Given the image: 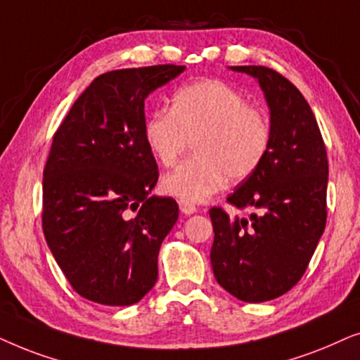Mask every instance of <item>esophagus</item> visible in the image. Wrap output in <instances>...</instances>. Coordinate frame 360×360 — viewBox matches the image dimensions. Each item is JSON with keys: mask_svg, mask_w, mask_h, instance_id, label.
<instances>
[{"mask_svg": "<svg viewBox=\"0 0 360 360\" xmlns=\"http://www.w3.org/2000/svg\"><path fill=\"white\" fill-rule=\"evenodd\" d=\"M179 209H181V212L186 214V215H191V214H194L195 210H198V207H195L194 204L188 202V200H179Z\"/></svg>", "mask_w": 360, "mask_h": 360, "instance_id": "1", "label": "esophagus"}]
</instances>
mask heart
Segmentation results:
<instances>
[{
	"mask_svg": "<svg viewBox=\"0 0 360 360\" xmlns=\"http://www.w3.org/2000/svg\"><path fill=\"white\" fill-rule=\"evenodd\" d=\"M151 155L174 166L195 141V155L167 172L162 188L188 202H204L227 183L250 177L271 145L268 115L220 80H199L177 89L171 108H156L143 124Z\"/></svg>",
	"mask_w": 360,
	"mask_h": 360,
	"instance_id": "obj_1",
	"label": "heart"
}]
</instances>
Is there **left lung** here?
Listing matches in <instances>:
<instances>
[{
  "label": "left lung",
  "mask_w": 360,
  "mask_h": 360,
  "mask_svg": "<svg viewBox=\"0 0 360 360\" xmlns=\"http://www.w3.org/2000/svg\"><path fill=\"white\" fill-rule=\"evenodd\" d=\"M257 77L271 120V145L260 167L227 198L247 210L230 217L209 210L210 250L217 283L236 298L262 303L285 295L301 280L323 236L328 217V155L313 110L280 72L237 65Z\"/></svg>",
  "instance_id": "1"
}]
</instances>
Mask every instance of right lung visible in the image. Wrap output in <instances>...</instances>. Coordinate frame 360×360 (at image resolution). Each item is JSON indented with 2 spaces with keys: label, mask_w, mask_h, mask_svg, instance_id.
Wrapping results in <instances>:
<instances>
[{
  "label": "right lung",
  "mask_w": 360,
  "mask_h": 360,
  "mask_svg": "<svg viewBox=\"0 0 360 360\" xmlns=\"http://www.w3.org/2000/svg\"><path fill=\"white\" fill-rule=\"evenodd\" d=\"M184 69L162 64L98 75L52 136L42 230L85 300L130 306L156 283L158 253L179 209L172 198L148 195L160 171L143 136L145 100Z\"/></svg>",
  "instance_id": "add662e5"
}]
</instances>
